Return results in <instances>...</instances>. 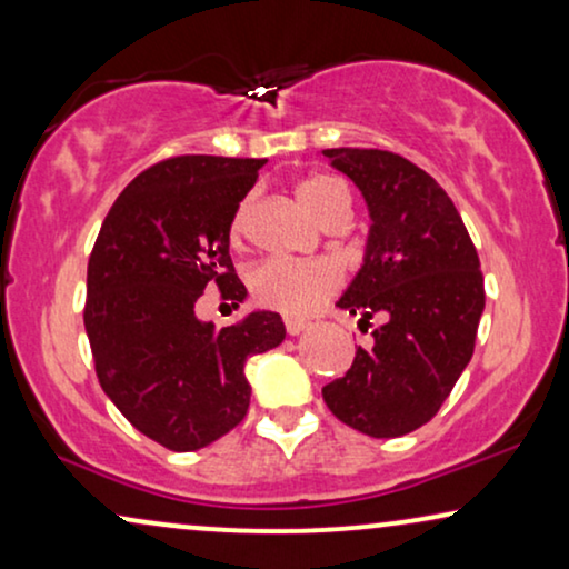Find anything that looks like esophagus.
Returning a JSON list of instances; mask_svg holds the SVG:
<instances>
[{
    "instance_id": "1",
    "label": "esophagus",
    "mask_w": 569,
    "mask_h": 569,
    "mask_svg": "<svg viewBox=\"0 0 569 569\" xmlns=\"http://www.w3.org/2000/svg\"><path fill=\"white\" fill-rule=\"evenodd\" d=\"M283 326H286V333H289V336H299L301 330L309 326V322L307 320H297V318H286Z\"/></svg>"
}]
</instances>
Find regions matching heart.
Returning <instances> with one entry per match:
<instances>
[{
	"instance_id": "b5f03b06",
	"label": "heart",
	"mask_w": 569,
	"mask_h": 569,
	"mask_svg": "<svg viewBox=\"0 0 569 569\" xmlns=\"http://www.w3.org/2000/svg\"><path fill=\"white\" fill-rule=\"evenodd\" d=\"M299 199L320 222L347 218L349 189L328 172H315L299 183ZM249 204L241 201L228 222V239L241 243L247 233ZM251 299L264 309L286 315V318H307L322 301L333 297L341 286V270L330 260H264L249 270L247 276Z\"/></svg>"
}]
</instances>
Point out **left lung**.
<instances>
[{
    "label": "left lung",
    "instance_id": "1",
    "mask_svg": "<svg viewBox=\"0 0 569 569\" xmlns=\"http://www.w3.org/2000/svg\"><path fill=\"white\" fill-rule=\"evenodd\" d=\"M370 207L362 270L338 307L372 326L347 376L322 388L338 420L372 438L433 420L476 349L486 307L476 243L426 170L386 149H322Z\"/></svg>",
    "mask_w": 569,
    "mask_h": 569
}]
</instances>
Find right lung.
Segmentation results:
<instances>
[{"mask_svg":"<svg viewBox=\"0 0 569 569\" xmlns=\"http://www.w3.org/2000/svg\"><path fill=\"white\" fill-rule=\"evenodd\" d=\"M264 160L181 154L114 199L89 257L83 322L99 386L136 430L170 451L218 441L247 417L243 365L283 341L278 312L214 330L193 305L207 286L236 307L247 289L228 222Z\"/></svg>","mask_w":569,"mask_h":569,"instance_id":"right-lung-1","label":"right lung"}]
</instances>
